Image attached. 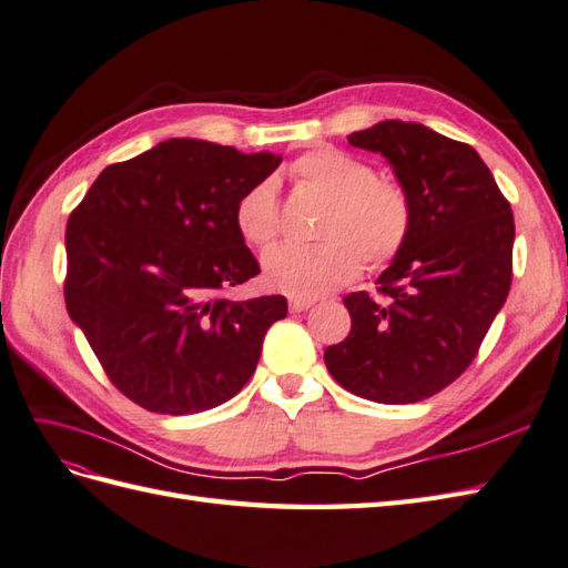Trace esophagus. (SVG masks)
<instances>
[{
    "instance_id": "1",
    "label": "esophagus",
    "mask_w": 568,
    "mask_h": 568,
    "mask_svg": "<svg viewBox=\"0 0 568 568\" xmlns=\"http://www.w3.org/2000/svg\"><path fill=\"white\" fill-rule=\"evenodd\" d=\"M312 304V297H290V312H307Z\"/></svg>"
}]
</instances>
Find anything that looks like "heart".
Returning <instances> with one entry per match:
<instances>
[{
	"label": "heart",
	"mask_w": 568,
	"mask_h": 568,
	"mask_svg": "<svg viewBox=\"0 0 568 568\" xmlns=\"http://www.w3.org/2000/svg\"><path fill=\"white\" fill-rule=\"evenodd\" d=\"M293 178L328 201L318 223V244H281L264 254L268 287L295 297H318L355 281L362 258L369 268H384L408 244L413 201L376 170L336 149H316L290 165ZM235 225L252 246H268L281 232L275 184L261 180L246 189L235 206Z\"/></svg>",
	"instance_id": "b5f03b06"
}]
</instances>
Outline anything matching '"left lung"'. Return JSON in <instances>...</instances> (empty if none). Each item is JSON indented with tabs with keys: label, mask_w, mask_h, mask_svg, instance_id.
Returning a JSON list of instances; mask_svg holds the SVG:
<instances>
[{
	"label": "left lung",
	"mask_w": 568,
	"mask_h": 568,
	"mask_svg": "<svg viewBox=\"0 0 568 568\" xmlns=\"http://www.w3.org/2000/svg\"><path fill=\"white\" fill-rule=\"evenodd\" d=\"M382 153L413 201L408 244L376 297L343 304L353 328L324 359L333 379L374 403H417L470 367L514 278V211L473 145L386 120L347 136Z\"/></svg>",
	"instance_id": "left-lung-1"
}]
</instances>
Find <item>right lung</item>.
I'll use <instances>...</instances> for the list:
<instances>
[{
    "label": "right lung",
    "instance_id": "obj_1",
    "mask_svg": "<svg viewBox=\"0 0 568 568\" xmlns=\"http://www.w3.org/2000/svg\"><path fill=\"white\" fill-rule=\"evenodd\" d=\"M273 153L170 139L98 174L67 223V312L118 390L160 415H194L240 394L283 295L223 293L261 273L235 225Z\"/></svg>",
    "mask_w": 568,
    "mask_h": 568
}]
</instances>
